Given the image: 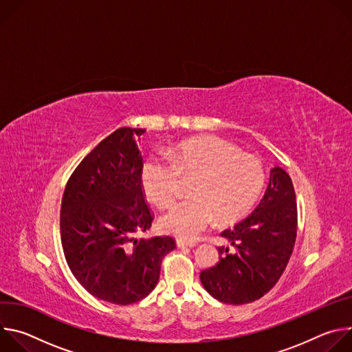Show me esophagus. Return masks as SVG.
I'll return each mask as SVG.
<instances>
[{
  "mask_svg": "<svg viewBox=\"0 0 352 352\" xmlns=\"http://www.w3.org/2000/svg\"><path fill=\"white\" fill-rule=\"evenodd\" d=\"M177 245H178L179 248H184V246H189V248H192V246H195V245H196V242H193V241H186V239H182V238H178V239H177Z\"/></svg>",
  "mask_w": 352,
  "mask_h": 352,
  "instance_id": "obj_1",
  "label": "esophagus"
}]
</instances>
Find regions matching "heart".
Returning a JSON list of instances; mask_svg holds the SVG:
<instances>
[{
  "label": "heart",
  "mask_w": 352,
  "mask_h": 352,
  "mask_svg": "<svg viewBox=\"0 0 352 352\" xmlns=\"http://www.w3.org/2000/svg\"><path fill=\"white\" fill-rule=\"evenodd\" d=\"M182 179H193L192 197L174 205L162 226L181 238H195L214 219L231 224L246 216L263 190L266 171L258 157L219 136L184 140L170 159L152 156L142 168L144 192L160 208L179 197Z\"/></svg>",
  "instance_id": "b5f03b06"
}]
</instances>
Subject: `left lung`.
I'll return each instance as SVG.
<instances>
[{
	"instance_id": "8db88e82",
	"label": "left lung",
	"mask_w": 352,
	"mask_h": 352,
	"mask_svg": "<svg viewBox=\"0 0 352 352\" xmlns=\"http://www.w3.org/2000/svg\"><path fill=\"white\" fill-rule=\"evenodd\" d=\"M296 227L292 181L281 167H274L258 208L220 234L230 246H219V263L200 272V281L220 302H254L284 273L294 250Z\"/></svg>"
}]
</instances>
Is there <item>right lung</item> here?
Returning <instances> with one entry per match:
<instances>
[{"instance_id": "1", "label": "right lung", "mask_w": 352, "mask_h": 352, "mask_svg": "<svg viewBox=\"0 0 352 352\" xmlns=\"http://www.w3.org/2000/svg\"><path fill=\"white\" fill-rule=\"evenodd\" d=\"M118 128L100 142L69 177L60 230L67 263L93 296L129 305L156 287L173 236L140 238L155 219L142 184L143 159L135 136Z\"/></svg>"}]
</instances>
